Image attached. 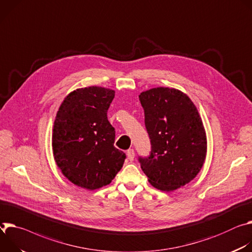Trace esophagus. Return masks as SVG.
I'll return each mask as SVG.
<instances>
[{
  "label": "esophagus",
  "instance_id": "1",
  "mask_svg": "<svg viewBox=\"0 0 252 252\" xmlns=\"http://www.w3.org/2000/svg\"><path fill=\"white\" fill-rule=\"evenodd\" d=\"M134 156H135L134 150H133V149H128V150H127V157H128V159H129L130 161H133Z\"/></svg>",
  "mask_w": 252,
  "mask_h": 252
}]
</instances>
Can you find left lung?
<instances>
[{"label": "left lung", "mask_w": 252, "mask_h": 252, "mask_svg": "<svg viewBox=\"0 0 252 252\" xmlns=\"http://www.w3.org/2000/svg\"><path fill=\"white\" fill-rule=\"evenodd\" d=\"M145 126L151 142L147 158L139 157L152 186L170 192L193 180L207 152L206 132L191 99L178 89L157 87L142 92Z\"/></svg>", "instance_id": "8db88e82"}]
</instances>
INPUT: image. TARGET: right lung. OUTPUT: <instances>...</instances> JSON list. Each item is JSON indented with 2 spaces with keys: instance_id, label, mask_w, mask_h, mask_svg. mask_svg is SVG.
I'll return each mask as SVG.
<instances>
[{
  "instance_id": "add662e5",
  "label": "right lung",
  "mask_w": 252,
  "mask_h": 252,
  "mask_svg": "<svg viewBox=\"0 0 252 252\" xmlns=\"http://www.w3.org/2000/svg\"><path fill=\"white\" fill-rule=\"evenodd\" d=\"M115 91L79 88L69 93L56 115L52 148L56 164L73 184L88 190L111 183L126 155L114 146L115 129L107 111Z\"/></svg>"
}]
</instances>
